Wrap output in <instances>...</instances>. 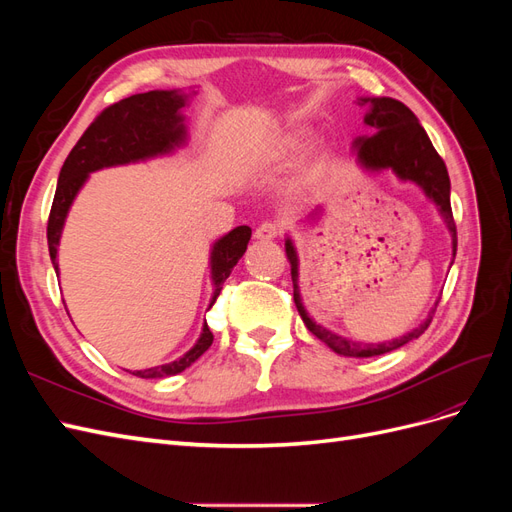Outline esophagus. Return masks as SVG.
Returning a JSON list of instances; mask_svg holds the SVG:
<instances>
[{
    "label": "esophagus",
    "instance_id": "esophagus-1",
    "mask_svg": "<svg viewBox=\"0 0 512 512\" xmlns=\"http://www.w3.org/2000/svg\"><path fill=\"white\" fill-rule=\"evenodd\" d=\"M280 235H282V226L277 222H262L254 232V237L260 241H269V239H275Z\"/></svg>",
    "mask_w": 512,
    "mask_h": 512
}]
</instances>
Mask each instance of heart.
<instances>
[{
	"mask_svg": "<svg viewBox=\"0 0 512 512\" xmlns=\"http://www.w3.org/2000/svg\"><path fill=\"white\" fill-rule=\"evenodd\" d=\"M299 143V134H290L288 138H286V147H294Z\"/></svg>",
	"mask_w": 512,
	"mask_h": 512,
	"instance_id": "obj_1",
	"label": "heart"
}]
</instances>
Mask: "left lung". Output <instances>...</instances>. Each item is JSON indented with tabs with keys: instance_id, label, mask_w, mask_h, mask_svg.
Here are the masks:
<instances>
[{
	"instance_id": "obj_1",
	"label": "left lung",
	"mask_w": 512,
	"mask_h": 512,
	"mask_svg": "<svg viewBox=\"0 0 512 512\" xmlns=\"http://www.w3.org/2000/svg\"><path fill=\"white\" fill-rule=\"evenodd\" d=\"M363 104L369 102L371 108L365 115V123L371 128V136H359L354 141V147L359 149V160L365 168L371 170H382V168H391L395 170V175L404 181H414L416 185H421L425 194L438 205L442 218L451 230L453 235V258L457 254V226L453 220V209H451V179H448V170L444 160L438 156V151L433 149L427 132L423 130L421 123H418L416 115L410 111V108L393 98H363ZM286 256L290 260V273H292V297L294 305H297L299 314L305 322V327L312 331L320 342L327 344L331 350L344 356H356V359H367V356H378L386 354L391 350H397L404 344L412 342L418 335H423L429 327V322L433 318L431 309L429 318L418 324L414 331L408 335L393 339L389 344H363V342H352V339H346L342 335H335L329 329L320 327L312 318L307 316L305 307L301 303V294H299V258L297 252H294V245L290 239H286ZM438 307V303H436Z\"/></svg>"
}]
</instances>
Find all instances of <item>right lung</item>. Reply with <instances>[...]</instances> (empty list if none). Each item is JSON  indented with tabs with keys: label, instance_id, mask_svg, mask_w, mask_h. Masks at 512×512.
I'll list each match as a JSON object with an SVG mask.
<instances>
[{
	"label": "right lung",
	"instance_id": "add662e5",
	"mask_svg": "<svg viewBox=\"0 0 512 512\" xmlns=\"http://www.w3.org/2000/svg\"><path fill=\"white\" fill-rule=\"evenodd\" d=\"M183 106L185 96L179 94V91H147V94H136L106 106L104 111L91 121V126L83 132L79 143L72 147L70 156L66 158L64 166H61L49 215V226H46V239H49V254L53 260L55 273H59L57 245L61 237V228H64L66 215L76 192L81 190V185L85 183L89 173H94L98 168L147 160L173 151L177 145L185 141L183 117L179 113ZM250 237V226H237L213 245L211 277L215 290L211 305L220 297L222 284L226 282L232 267H235L239 258L245 254ZM211 344L213 333L209 331L205 322L196 346L190 352H185L179 361L143 371H132V374L138 378L175 376L185 367H190Z\"/></svg>",
	"mask_w": 512,
	"mask_h": 512
}]
</instances>
